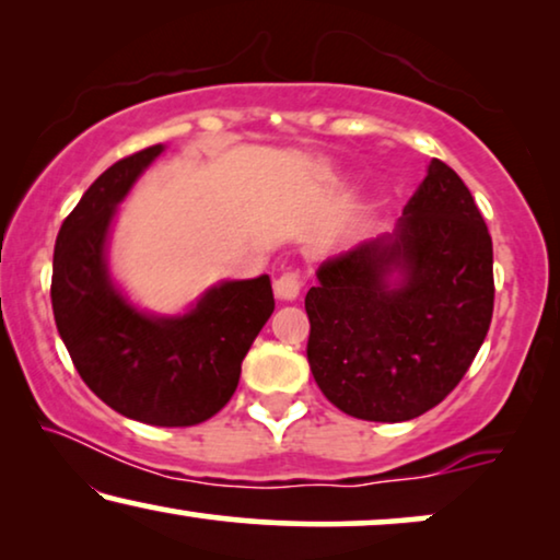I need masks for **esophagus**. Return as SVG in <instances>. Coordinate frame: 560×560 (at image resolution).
Listing matches in <instances>:
<instances>
[{
    "label": "esophagus",
    "instance_id": "34e87169",
    "mask_svg": "<svg viewBox=\"0 0 560 560\" xmlns=\"http://www.w3.org/2000/svg\"><path fill=\"white\" fill-rule=\"evenodd\" d=\"M301 288H303L301 270H285L282 275H278V280H275V295H278L280 301H295L298 293H301Z\"/></svg>",
    "mask_w": 560,
    "mask_h": 560
}]
</instances>
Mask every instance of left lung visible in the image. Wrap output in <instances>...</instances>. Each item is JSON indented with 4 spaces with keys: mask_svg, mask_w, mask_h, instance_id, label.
Listing matches in <instances>:
<instances>
[{
    "mask_svg": "<svg viewBox=\"0 0 560 560\" xmlns=\"http://www.w3.org/2000/svg\"><path fill=\"white\" fill-rule=\"evenodd\" d=\"M316 275L305 354L328 402L359 420L400 423L435 408L492 324V236L441 160L393 236L328 257Z\"/></svg>",
    "mask_w": 560,
    "mask_h": 560,
    "instance_id": "1",
    "label": "left lung"
}]
</instances>
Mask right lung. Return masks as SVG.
<instances>
[{
    "label": "right lung",
    "instance_id": "right-lung-1",
    "mask_svg": "<svg viewBox=\"0 0 560 560\" xmlns=\"http://www.w3.org/2000/svg\"><path fill=\"white\" fill-rule=\"evenodd\" d=\"M163 152L152 144L114 163L68 213L52 255V316L91 393L150 425H198L240 385L242 359L275 311L267 275L211 288L186 316L140 313L106 272L114 209Z\"/></svg>",
    "mask_w": 560,
    "mask_h": 560
}]
</instances>
